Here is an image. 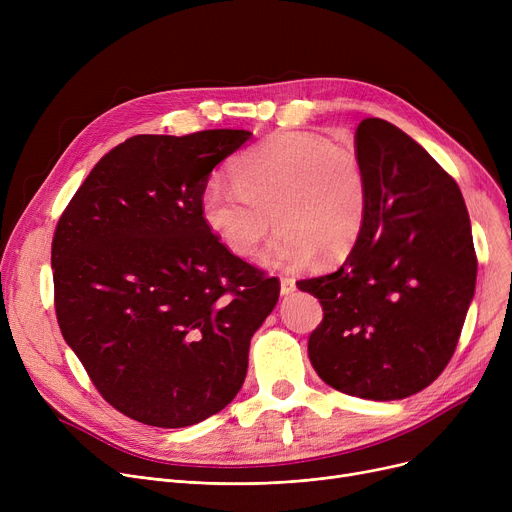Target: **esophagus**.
Instances as JSON below:
<instances>
[{
	"mask_svg": "<svg viewBox=\"0 0 512 512\" xmlns=\"http://www.w3.org/2000/svg\"><path fill=\"white\" fill-rule=\"evenodd\" d=\"M297 290V282H294V278H288V276H284V278H280V292L284 294H290V292H294Z\"/></svg>",
	"mask_w": 512,
	"mask_h": 512,
	"instance_id": "esophagus-1",
	"label": "esophagus"
}]
</instances>
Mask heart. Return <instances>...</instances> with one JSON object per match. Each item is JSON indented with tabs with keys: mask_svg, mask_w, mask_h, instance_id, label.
<instances>
[{
	"mask_svg": "<svg viewBox=\"0 0 512 512\" xmlns=\"http://www.w3.org/2000/svg\"><path fill=\"white\" fill-rule=\"evenodd\" d=\"M236 184L209 182L201 195L205 224L230 253L249 257L270 230L282 228L261 259L294 270L317 253L338 261L363 230L367 180L359 159L311 132H278L232 164Z\"/></svg>",
	"mask_w": 512,
	"mask_h": 512,
	"instance_id": "1",
	"label": "heart"
}]
</instances>
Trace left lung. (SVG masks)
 I'll return each mask as SVG.
<instances>
[{"instance_id": "1", "label": "left lung", "mask_w": 512, "mask_h": 512, "mask_svg": "<svg viewBox=\"0 0 512 512\" xmlns=\"http://www.w3.org/2000/svg\"><path fill=\"white\" fill-rule=\"evenodd\" d=\"M367 211L334 274L301 280L324 309L309 359L328 386L367 400L421 392L459 342L477 278L459 184L409 134L380 118L355 132Z\"/></svg>"}]
</instances>
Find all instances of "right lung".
Segmentation results:
<instances>
[{"mask_svg":"<svg viewBox=\"0 0 512 512\" xmlns=\"http://www.w3.org/2000/svg\"><path fill=\"white\" fill-rule=\"evenodd\" d=\"M253 132L137 134L105 153L51 242L64 340L122 415L186 427L238 394L278 278L232 255L201 213L211 170Z\"/></svg>","mask_w":512,"mask_h":512,"instance_id":"right-lung-1","label":"right lung"}]
</instances>
